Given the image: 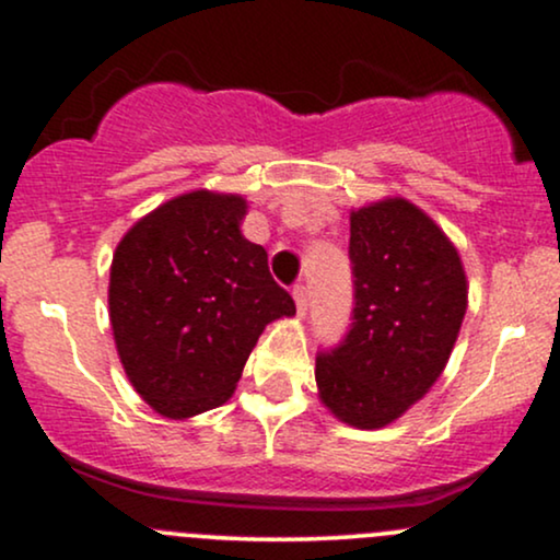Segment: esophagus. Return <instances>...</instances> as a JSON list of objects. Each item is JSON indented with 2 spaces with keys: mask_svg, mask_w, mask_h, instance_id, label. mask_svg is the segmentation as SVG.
I'll list each match as a JSON object with an SVG mask.
<instances>
[{
  "mask_svg": "<svg viewBox=\"0 0 560 560\" xmlns=\"http://www.w3.org/2000/svg\"><path fill=\"white\" fill-rule=\"evenodd\" d=\"M292 298H294V302H298V313L300 316H305V311H307V287L305 284H298L292 289Z\"/></svg>",
  "mask_w": 560,
  "mask_h": 560,
  "instance_id": "1",
  "label": "esophagus"
}]
</instances>
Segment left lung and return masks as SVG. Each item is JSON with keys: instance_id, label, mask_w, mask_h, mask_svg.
Listing matches in <instances>:
<instances>
[{"instance_id": "8db88e82", "label": "left lung", "mask_w": 560, "mask_h": 560, "mask_svg": "<svg viewBox=\"0 0 560 560\" xmlns=\"http://www.w3.org/2000/svg\"><path fill=\"white\" fill-rule=\"evenodd\" d=\"M352 324L318 352V397L339 421L382 429L445 371L468 305L458 249L402 197L350 213Z\"/></svg>"}]
</instances>
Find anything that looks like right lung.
<instances>
[{"label":"right lung","instance_id":"add662e5","mask_svg":"<svg viewBox=\"0 0 560 560\" xmlns=\"http://www.w3.org/2000/svg\"><path fill=\"white\" fill-rule=\"evenodd\" d=\"M247 202L197 189L133 223L110 266V324L128 382L165 419L234 395L255 342L294 300L244 240Z\"/></svg>","mask_w":560,"mask_h":560}]
</instances>
